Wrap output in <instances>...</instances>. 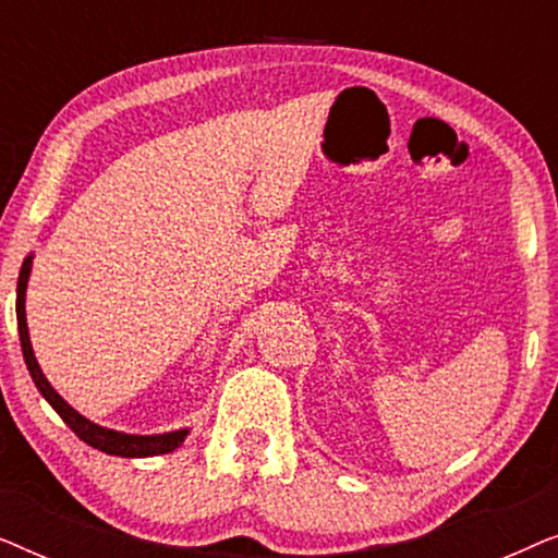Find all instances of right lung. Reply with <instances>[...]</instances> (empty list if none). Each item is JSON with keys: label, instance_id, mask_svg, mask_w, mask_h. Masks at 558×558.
<instances>
[{"label": "right lung", "instance_id": "right-lung-1", "mask_svg": "<svg viewBox=\"0 0 558 558\" xmlns=\"http://www.w3.org/2000/svg\"><path fill=\"white\" fill-rule=\"evenodd\" d=\"M33 258L35 254H29L25 262H22L20 269V279H17V330H20V342H22V355H25L27 371L33 376L37 391L43 393V399L50 403L52 409L58 411V416L71 426V429L78 434V439L86 441L98 452L106 454H117V457H155V454H167L174 452L190 429H174V432H165V434H126V432H117L109 429V426H101L96 422H90L83 414H78L71 403H68L63 396H60L56 388L50 386V380L45 378V373L37 363L33 342H29V330H27V315H25V296H27V281H29V271H33Z\"/></svg>", "mask_w": 558, "mask_h": 558}]
</instances>
